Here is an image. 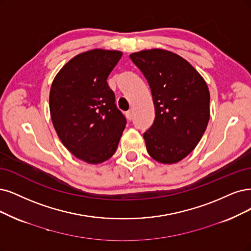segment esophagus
I'll use <instances>...</instances> for the list:
<instances>
[{
  "instance_id": "esophagus-1",
  "label": "esophagus",
  "mask_w": 251,
  "mask_h": 251,
  "mask_svg": "<svg viewBox=\"0 0 251 251\" xmlns=\"http://www.w3.org/2000/svg\"><path fill=\"white\" fill-rule=\"evenodd\" d=\"M126 117L128 120H132L133 117V110L132 109H129L126 111Z\"/></svg>"
}]
</instances>
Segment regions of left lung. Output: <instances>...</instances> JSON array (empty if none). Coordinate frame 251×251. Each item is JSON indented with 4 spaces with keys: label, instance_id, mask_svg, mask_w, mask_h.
Wrapping results in <instances>:
<instances>
[{
    "label": "left lung",
    "instance_id": "left-lung-1",
    "mask_svg": "<svg viewBox=\"0 0 251 251\" xmlns=\"http://www.w3.org/2000/svg\"><path fill=\"white\" fill-rule=\"evenodd\" d=\"M149 83L155 106L153 125L144 133L156 161L172 164L190 154L210 119V93L201 74L180 55L164 50L130 54Z\"/></svg>",
    "mask_w": 251,
    "mask_h": 251
}]
</instances>
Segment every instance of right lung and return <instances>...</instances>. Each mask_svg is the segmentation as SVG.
Instances as JSON below:
<instances>
[{
	"mask_svg": "<svg viewBox=\"0 0 251 251\" xmlns=\"http://www.w3.org/2000/svg\"><path fill=\"white\" fill-rule=\"evenodd\" d=\"M122 52L92 50L71 59L55 75L50 93L53 127L80 160L101 163L113 156L126 126L107 77Z\"/></svg>",
	"mask_w": 251,
	"mask_h": 251,
	"instance_id": "obj_1",
	"label": "right lung"
}]
</instances>
